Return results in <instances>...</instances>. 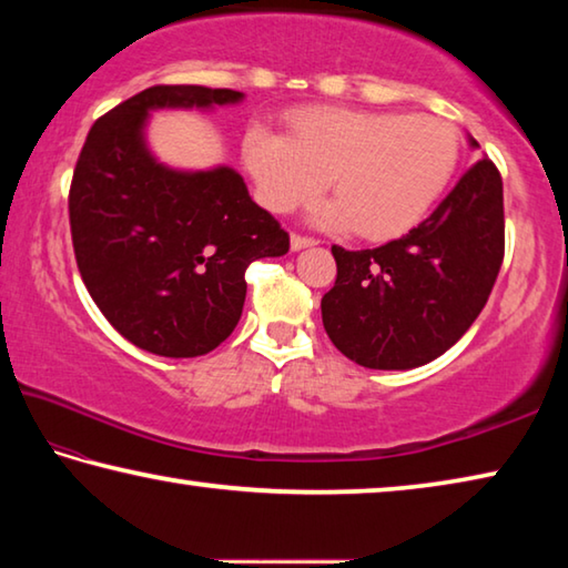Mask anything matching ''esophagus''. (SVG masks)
Wrapping results in <instances>:
<instances>
[{
  "label": "esophagus",
  "mask_w": 568,
  "mask_h": 568,
  "mask_svg": "<svg viewBox=\"0 0 568 568\" xmlns=\"http://www.w3.org/2000/svg\"><path fill=\"white\" fill-rule=\"evenodd\" d=\"M315 240L313 237H303V235H291V250H303V247H313Z\"/></svg>",
  "instance_id": "obj_1"
}]
</instances>
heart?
<instances>
[{
	"label": "heart",
	"instance_id": "obj_1",
	"mask_svg": "<svg viewBox=\"0 0 568 568\" xmlns=\"http://www.w3.org/2000/svg\"><path fill=\"white\" fill-rule=\"evenodd\" d=\"M458 132L434 114L311 108L291 118V134L247 128L243 165L257 200L273 213L311 205L318 227L390 240L416 227L454 178Z\"/></svg>",
	"mask_w": 568,
	"mask_h": 568
}]
</instances>
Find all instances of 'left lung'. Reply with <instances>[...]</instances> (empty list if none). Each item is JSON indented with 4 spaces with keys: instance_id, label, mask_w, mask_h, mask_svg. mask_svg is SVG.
Here are the masks:
<instances>
[{
    "instance_id": "left-lung-1",
    "label": "left lung",
    "mask_w": 568,
    "mask_h": 568,
    "mask_svg": "<svg viewBox=\"0 0 568 568\" xmlns=\"http://www.w3.org/2000/svg\"><path fill=\"white\" fill-rule=\"evenodd\" d=\"M468 145L478 142L468 134ZM338 277L323 325L345 358L373 371L436 361L474 325L504 261V182L480 158L430 217L373 250L333 245Z\"/></svg>"
}]
</instances>
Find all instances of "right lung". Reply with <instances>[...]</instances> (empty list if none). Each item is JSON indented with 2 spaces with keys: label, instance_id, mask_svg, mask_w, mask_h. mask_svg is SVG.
Instances as JSON below:
<instances>
[{
  "label": "right lung",
  "instance_id": "obj_1",
  "mask_svg": "<svg viewBox=\"0 0 568 568\" xmlns=\"http://www.w3.org/2000/svg\"><path fill=\"white\" fill-rule=\"evenodd\" d=\"M243 100L235 90L158 84L94 122L77 160V267L112 328L148 353L215 351L243 315L247 265L291 247L237 170L170 168L150 150L152 112H210Z\"/></svg>",
  "mask_w": 568,
  "mask_h": 568
}]
</instances>
